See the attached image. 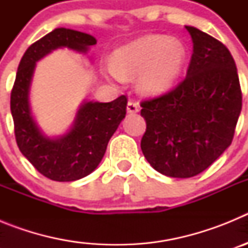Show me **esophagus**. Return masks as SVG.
I'll return each instance as SVG.
<instances>
[{
	"instance_id": "34e87169",
	"label": "esophagus",
	"mask_w": 248,
	"mask_h": 248,
	"mask_svg": "<svg viewBox=\"0 0 248 248\" xmlns=\"http://www.w3.org/2000/svg\"><path fill=\"white\" fill-rule=\"evenodd\" d=\"M126 110H128L129 114H135L139 111V104L134 100H129L128 105H126Z\"/></svg>"
}]
</instances>
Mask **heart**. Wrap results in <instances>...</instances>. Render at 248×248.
I'll list each match as a JSON object with an SVG mask.
<instances>
[{
  "label": "heart",
  "instance_id": "obj_1",
  "mask_svg": "<svg viewBox=\"0 0 248 248\" xmlns=\"http://www.w3.org/2000/svg\"><path fill=\"white\" fill-rule=\"evenodd\" d=\"M185 49L180 42L164 36H145L118 48L105 73L111 79H133L143 95L165 93L180 73Z\"/></svg>",
  "mask_w": 248,
  "mask_h": 248
}]
</instances>
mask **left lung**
Masks as SVG:
<instances>
[{"label": "left lung", "instance_id": "1", "mask_svg": "<svg viewBox=\"0 0 248 248\" xmlns=\"http://www.w3.org/2000/svg\"><path fill=\"white\" fill-rule=\"evenodd\" d=\"M185 27L194 43L185 79L140 103L144 156L160 174L180 179L202 172L231 145L242 108L237 68L226 46Z\"/></svg>", "mask_w": 248, "mask_h": 248}]
</instances>
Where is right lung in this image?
Returning <instances> with one entry per match:
<instances>
[{
  "mask_svg": "<svg viewBox=\"0 0 248 248\" xmlns=\"http://www.w3.org/2000/svg\"><path fill=\"white\" fill-rule=\"evenodd\" d=\"M97 43L93 36L68 28H56L31 45L18 65L11 92V113L19 150L34 168L54 181H76L94 171L107 150L109 139L125 118L126 99L84 102L67 134L48 138L38 128L30 107V87L36 63L57 48L87 53Z\"/></svg>",
  "mask_w": 248,
  "mask_h": 248,
  "instance_id": "right-lung-1",
  "label": "right lung"
}]
</instances>
